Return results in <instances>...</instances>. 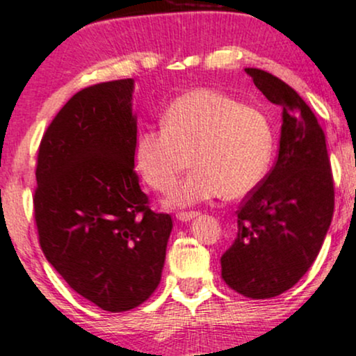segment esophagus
<instances>
[{"label":"esophagus","mask_w":356,"mask_h":356,"mask_svg":"<svg viewBox=\"0 0 356 356\" xmlns=\"http://www.w3.org/2000/svg\"><path fill=\"white\" fill-rule=\"evenodd\" d=\"M197 216H199V212L191 211V212H179L175 217H177V220L187 222V220H192V219H194V217H197Z\"/></svg>","instance_id":"34e87169"}]
</instances>
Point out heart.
<instances>
[{
    "label": "heart",
    "instance_id": "obj_1",
    "mask_svg": "<svg viewBox=\"0 0 356 356\" xmlns=\"http://www.w3.org/2000/svg\"><path fill=\"white\" fill-rule=\"evenodd\" d=\"M272 157L267 115L207 88L175 97L162 114V129L143 131L134 145L137 172L162 194L174 189L192 159L195 170L169 197L172 207L245 197L262 184Z\"/></svg>",
    "mask_w": 356,
    "mask_h": 356
}]
</instances>
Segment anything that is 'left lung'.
<instances>
[{"instance_id": "8db88e82", "label": "left lung", "mask_w": 356, "mask_h": 356, "mask_svg": "<svg viewBox=\"0 0 356 356\" xmlns=\"http://www.w3.org/2000/svg\"><path fill=\"white\" fill-rule=\"evenodd\" d=\"M282 106L280 149L270 172L238 207L237 237L220 257L222 278L243 297L272 298L305 275L332 224L335 191L325 132L305 101L270 72L245 67Z\"/></svg>"}]
</instances>
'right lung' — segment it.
<instances>
[{
    "label": "right lung",
    "instance_id": "1",
    "mask_svg": "<svg viewBox=\"0 0 356 356\" xmlns=\"http://www.w3.org/2000/svg\"><path fill=\"white\" fill-rule=\"evenodd\" d=\"M132 79L76 92L42 134L33 195L42 254L102 310L139 307L161 282L172 230L134 170Z\"/></svg>",
    "mask_w": 356,
    "mask_h": 356
}]
</instances>
